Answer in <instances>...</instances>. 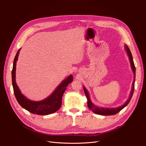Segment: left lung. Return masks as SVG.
Instances as JSON below:
<instances>
[{"instance_id":"8db88e82","label":"left lung","mask_w":146,"mask_h":146,"mask_svg":"<svg viewBox=\"0 0 146 146\" xmlns=\"http://www.w3.org/2000/svg\"><path fill=\"white\" fill-rule=\"evenodd\" d=\"M125 48L126 51L127 52V54L129 57L130 63H131V67H132V70H133L134 74V82H133V86H132L131 92H130L129 98L124 105H122L121 106L118 107V108H111V109L110 108H100V107H98V106L95 105L92 102H91L88 90H86V89L85 87H83L84 92H85V95L87 97V99H88V106L89 107V108L91 111H92L94 113H96L99 114V115H115V114L118 113L120 111H121L124 108H125V107L128 104L130 100H131V98L133 96V93H134V83H135V66H134V61H133V57H132L131 52V51H130L129 48H128V47L127 45H125Z\"/></svg>"}]
</instances>
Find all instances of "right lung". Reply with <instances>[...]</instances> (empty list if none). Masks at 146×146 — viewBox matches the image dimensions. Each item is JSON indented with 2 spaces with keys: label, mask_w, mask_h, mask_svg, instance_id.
I'll list each match as a JSON object with an SVG mask.
<instances>
[{
  "label": "right lung",
  "mask_w": 146,
  "mask_h": 146,
  "mask_svg": "<svg viewBox=\"0 0 146 146\" xmlns=\"http://www.w3.org/2000/svg\"><path fill=\"white\" fill-rule=\"evenodd\" d=\"M20 49L17 52L15 57L12 71V80L13 88L14 95L19 104L31 113L37 115L51 114L58 111L61 105L63 95L66 89L68 84L71 83L73 80V76L70 75L61 82L60 85L54 91V92L47 98L41 101H33L27 99L23 95L15 82V70H16V63L18 60Z\"/></svg>",
  "instance_id": "obj_1"
}]
</instances>
